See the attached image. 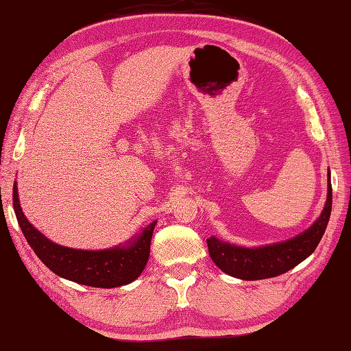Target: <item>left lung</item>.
I'll return each mask as SVG.
<instances>
[{
  "label": "left lung",
  "instance_id": "obj_1",
  "mask_svg": "<svg viewBox=\"0 0 351 351\" xmlns=\"http://www.w3.org/2000/svg\"><path fill=\"white\" fill-rule=\"evenodd\" d=\"M330 214H332V183H330L328 173L326 206H324L318 220L302 234L290 238L287 241L254 249L234 246V244L210 237L206 240L209 255L224 274L240 280L254 281L282 275L315 252L324 232H326Z\"/></svg>",
  "mask_w": 351,
  "mask_h": 351
}]
</instances>
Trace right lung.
Wrapping results in <instances>:
<instances>
[{"instance_id": "right-lung-1", "label": "right lung", "mask_w": 351, "mask_h": 351, "mask_svg": "<svg viewBox=\"0 0 351 351\" xmlns=\"http://www.w3.org/2000/svg\"><path fill=\"white\" fill-rule=\"evenodd\" d=\"M13 209L33 252L61 278L84 286L111 289L133 282L147 266L156 221L125 246L105 250H81L59 246L32 226L19 206L16 183H13Z\"/></svg>"}]
</instances>
